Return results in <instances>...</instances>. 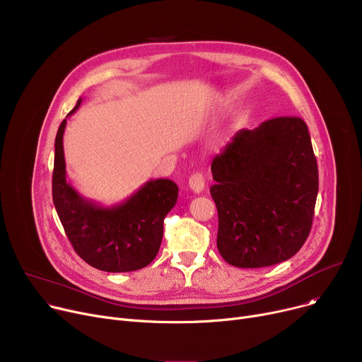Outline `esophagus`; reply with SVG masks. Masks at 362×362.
Returning a JSON list of instances; mask_svg holds the SVG:
<instances>
[{
	"label": "esophagus",
	"mask_w": 362,
	"mask_h": 362,
	"mask_svg": "<svg viewBox=\"0 0 362 362\" xmlns=\"http://www.w3.org/2000/svg\"><path fill=\"white\" fill-rule=\"evenodd\" d=\"M188 185H189L191 191H194V193H202V191L204 189V175L202 173H194L189 177Z\"/></svg>",
	"instance_id": "esophagus-1"
}]
</instances>
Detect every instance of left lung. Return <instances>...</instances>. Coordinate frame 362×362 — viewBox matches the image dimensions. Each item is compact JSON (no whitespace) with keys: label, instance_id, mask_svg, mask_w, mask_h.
<instances>
[{"label":"left lung","instance_id":"left-lung-1","mask_svg":"<svg viewBox=\"0 0 362 362\" xmlns=\"http://www.w3.org/2000/svg\"><path fill=\"white\" fill-rule=\"evenodd\" d=\"M218 250L235 267L256 269L295 256L311 230L318 169L307 124L276 117L240 130L211 162Z\"/></svg>","mask_w":362,"mask_h":362}]
</instances>
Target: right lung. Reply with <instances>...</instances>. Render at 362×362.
<instances>
[{"instance_id": "1", "label": "right lung", "mask_w": 362, "mask_h": 362, "mask_svg": "<svg viewBox=\"0 0 362 362\" xmlns=\"http://www.w3.org/2000/svg\"><path fill=\"white\" fill-rule=\"evenodd\" d=\"M81 103L77 100L74 114ZM67 115V117H69ZM62 119L55 137L52 199L58 218L78 256L103 272H133L152 263L163 235V219L175 206L178 187L171 180L147 181L125 202L103 207L80 196L66 178Z\"/></svg>"}]
</instances>
